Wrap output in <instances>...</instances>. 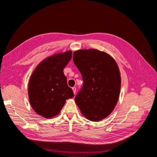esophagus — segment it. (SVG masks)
Returning a JSON list of instances; mask_svg holds the SVG:
<instances>
[{
  "label": "esophagus",
  "instance_id": "34e87169",
  "mask_svg": "<svg viewBox=\"0 0 157 157\" xmlns=\"http://www.w3.org/2000/svg\"><path fill=\"white\" fill-rule=\"evenodd\" d=\"M72 90H73L74 94H76V88H75V87H73V88H72Z\"/></svg>",
  "mask_w": 157,
  "mask_h": 157
}]
</instances>
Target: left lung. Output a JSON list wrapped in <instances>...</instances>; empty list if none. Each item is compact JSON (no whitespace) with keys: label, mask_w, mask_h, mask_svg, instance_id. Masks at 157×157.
Here are the masks:
<instances>
[{"label":"left lung","mask_w":157,"mask_h":157,"mask_svg":"<svg viewBox=\"0 0 157 157\" xmlns=\"http://www.w3.org/2000/svg\"><path fill=\"white\" fill-rule=\"evenodd\" d=\"M73 61L84 81L75 102L87 119L100 121L112 113L119 98L118 66L113 57L96 49L75 51Z\"/></svg>","instance_id":"1"}]
</instances>
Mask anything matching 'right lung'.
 I'll return each instance as SVG.
<instances>
[{"mask_svg": "<svg viewBox=\"0 0 157 157\" xmlns=\"http://www.w3.org/2000/svg\"><path fill=\"white\" fill-rule=\"evenodd\" d=\"M71 57V50L49 56L36 66L31 76L28 85L29 102L33 110L42 117L58 115L66 100L74 96L63 73Z\"/></svg>", "mask_w": 157, "mask_h": 157, "instance_id": "right-lung-1", "label": "right lung"}]
</instances>
